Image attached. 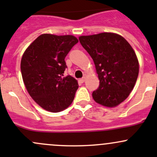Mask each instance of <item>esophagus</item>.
<instances>
[{
	"instance_id": "obj_1",
	"label": "esophagus",
	"mask_w": 157,
	"mask_h": 157,
	"mask_svg": "<svg viewBox=\"0 0 157 157\" xmlns=\"http://www.w3.org/2000/svg\"><path fill=\"white\" fill-rule=\"evenodd\" d=\"M85 80H86V77H83V78H81V79H80V81H81L82 83H83V82L85 81Z\"/></svg>"
}]
</instances>
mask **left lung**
Listing matches in <instances>:
<instances>
[{"label":"left lung","instance_id":"left-lung-1","mask_svg":"<svg viewBox=\"0 0 157 157\" xmlns=\"http://www.w3.org/2000/svg\"><path fill=\"white\" fill-rule=\"evenodd\" d=\"M79 40L93 59L100 81L92 98L102 106H118L132 91L138 78L139 63L134 49L115 33L80 36Z\"/></svg>","mask_w":157,"mask_h":157}]
</instances>
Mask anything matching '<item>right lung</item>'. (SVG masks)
<instances>
[{
	"label": "right lung",
	"instance_id": "obj_1",
	"mask_svg": "<svg viewBox=\"0 0 157 157\" xmlns=\"http://www.w3.org/2000/svg\"><path fill=\"white\" fill-rule=\"evenodd\" d=\"M78 43L73 35L43 34L23 53L21 72L33 100L47 111L56 113L71 105L78 89L73 77H64L65 58Z\"/></svg>",
	"mask_w": 157,
	"mask_h": 157
}]
</instances>
